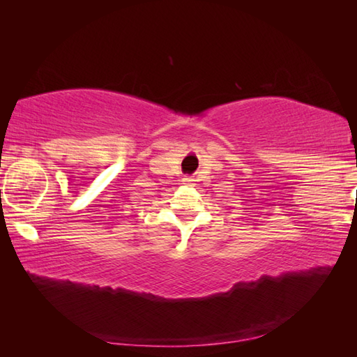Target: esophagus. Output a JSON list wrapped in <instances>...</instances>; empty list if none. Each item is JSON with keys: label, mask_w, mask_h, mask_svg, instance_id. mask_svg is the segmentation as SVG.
I'll return each instance as SVG.
<instances>
[{"label": "esophagus", "mask_w": 357, "mask_h": 357, "mask_svg": "<svg viewBox=\"0 0 357 357\" xmlns=\"http://www.w3.org/2000/svg\"><path fill=\"white\" fill-rule=\"evenodd\" d=\"M193 181H195V179H193L192 176H185V178H184V183H185V184H192Z\"/></svg>", "instance_id": "1"}]
</instances>
